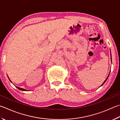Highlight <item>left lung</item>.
Listing matches in <instances>:
<instances>
[{
  "mask_svg": "<svg viewBox=\"0 0 120 120\" xmlns=\"http://www.w3.org/2000/svg\"><path fill=\"white\" fill-rule=\"evenodd\" d=\"M111 61H112V58H111ZM110 73H109V75H108V77L107 78H106V79L105 80V81H104V82H103V83H102V85H101V86H103V84L104 83H105V81H106V80H107L108 79V77H109V75H110Z\"/></svg>",
  "mask_w": 120,
  "mask_h": 120,
  "instance_id": "obj_1",
  "label": "left lung"
}]
</instances>
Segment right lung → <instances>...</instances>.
Returning a JSON list of instances; mask_svg holds the SVG:
<instances>
[{"label": "right lung", "instance_id": "right-lung-1", "mask_svg": "<svg viewBox=\"0 0 120 120\" xmlns=\"http://www.w3.org/2000/svg\"><path fill=\"white\" fill-rule=\"evenodd\" d=\"M8 78H9V77H8ZM9 80L10 81V82H12L11 81V80L9 79ZM16 88H17V89H18L19 90H21V91H28V90H26V89H22V88H19V87H17V86H16Z\"/></svg>", "mask_w": 120, "mask_h": 120}]
</instances>
